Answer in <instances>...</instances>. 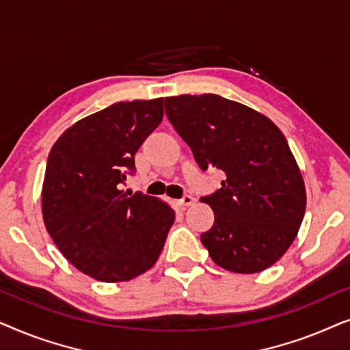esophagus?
<instances>
[{"label": "esophagus", "mask_w": 350, "mask_h": 350, "mask_svg": "<svg viewBox=\"0 0 350 350\" xmlns=\"http://www.w3.org/2000/svg\"><path fill=\"white\" fill-rule=\"evenodd\" d=\"M176 204H178L180 207H189V205L194 204V198H193V196L186 194V196H183V198H181V199L176 200Z\"/></svg>", "instance_id": "obj_1"}]
</instances>
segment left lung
I'll list each match as a JSON object with an SVG mask.
<instances>
[{"mask_svg": "<svg viewBox=\"0 0 350 350\" xmlns=\"http://www.w3.org/2000/svg\"><path fill=\"white\" fill-rule=\"evenodd\" d=\"M165 114L202 170L226 180L202 202L215 223L200 241L223 269L253 274L280 260L306 210L299 167L271 119L215 94L167 97Z\"/></svg>", "mask_w": 350, "mask_h": 350, "instance_id": "obj_1", "label": "left lung"}]
</instances>
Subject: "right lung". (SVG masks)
<instances>
[{"instance_id": "1", "label": "right lung", "mask_w": 350, "mask_h": 350, "mask_svg": "<svg viewBox=\"0 0 350 350\" xmlns=\"http://www.w3.org/2000/svg\"><path fill=\"white\" fill-rule=\"evenodd\" d=\"M164 98L119 102L62 133L47 157L42 218L64 256L102 282H126L154 265L175 212L121 186L135 152L164 116Z\"/></svg>"}]
</instances>
